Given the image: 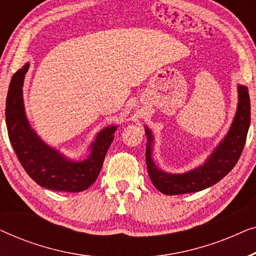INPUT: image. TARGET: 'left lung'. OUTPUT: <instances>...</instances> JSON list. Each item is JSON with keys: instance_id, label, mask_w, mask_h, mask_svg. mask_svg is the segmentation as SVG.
Instances as JSON below:
<instances>
[{"instance_id": "8db88e82", "label": "left lung", "mask_w": 256, "mask_h": 256, "mask_svg": "<svg viewBox=\"0 0 256 256\" xmlns=\"http://www.w3.org/2000/svg\"><path fill=\"white\" fill-rule=\"evenodd\" d=\"M239 104L234 121L228 134L222 142L210 156L204 166L182 174H171L160 170L152 160V136L148 128L146 134L148 136L146 160L148 174L152 184L157 190L164 194H183L197 192L212 186L222 180L236 166L246 143L248 128L250 124V101L246 86L238 87Z\"/></svg>"}]
</instances>
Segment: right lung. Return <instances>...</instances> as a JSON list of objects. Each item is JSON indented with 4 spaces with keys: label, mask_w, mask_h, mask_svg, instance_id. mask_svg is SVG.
Listing matches in <instances>:
<instances>
[{
    "label": "right lung",
    "mask_w": 256,
    "mask_h": 256,
    "mask_svg": "<svg viewBox=\"0 0 256 256\" xmlns=\"http://www.w3.org/2000/svg\"><path fill=\"white\" fill-rule=\"evenodd\" d=\"M28 68L29 64L14 73L6 101V122L14 152L26 174L40 186L65 192L86 190L99 176L116 127H107L98 134L87 160L82 162L66 160L40 141L28 124L22 96Z\"/></svg>",
    "instance_id": "1"
}]
</instances>
